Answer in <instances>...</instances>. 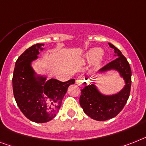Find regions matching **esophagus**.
I'll return each instance as SVG.
<instances>
[{"instance_id":"1","label":"esophagus","mask_w":146,"mask_h":146,"mask_svg":"<svg viewBox=\"0 0 146 146\" xmlns=\"http://www.w3.org/2000/svg\"><path fill=\"white\" fill-rule=\"evenodd\" d=\"M76 83H77L78 86H83V85H85L86 84L85 79L84 78H82V77H79L78 78H77Z\"/></svg>"}]
</instances>
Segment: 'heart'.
<instances>
[{
  "instance_id": "1",
  "label": "heart",
  "mask_w": 146,
  "mask_h": 146,
  "mask_svg": "<svg viewBox=\"0 0 146 146\" xmlns=\"http://www.w3.org/2000/svg\"><path fill=\"white\" fill-rule=\"evenodd\" d=\"M102 54V50L101 48H94L90 49L84 55L82 58V62L84 63H90L96 60V66H98L102 62V56H101Z\"/></svg>"
}]
</instances>
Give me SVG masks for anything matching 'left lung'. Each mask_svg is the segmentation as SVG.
<instances>
[{"label":"left lung","mask_w":146,"mask_h":146,"mask_svg":"<svg viewBox=\"0 0 146 146\" xmlns=\"http://www.w3.org/2000/svg\"><path fill=\"white\" fill-rule=\"evenodd\" d=\"M109 45L114 49L115 56L117 57L104 66L99 72L117 71L125 80V85L120 92L111 96L102 94L93 84L86 86L81 90L80 106L86 115L97 121H106L116 116L127 103L131 92V70L129 63L117 48L110 43Z\"/></svg>","instance_id":"left-lung-1"}]
</instances>
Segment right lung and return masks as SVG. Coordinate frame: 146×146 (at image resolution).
<instances>
[{"label":"right lung","mask_w":146,"mask_h":146,"mask_svg":"<svg viewBox=\"0 0 146 146\" xmlns=\"http://www.w3.org/2000/svg\"><path fill=\"white\" fill-rule=\"evenodd\" d=\"M44 44H36L25 50L15 62L13 77V90L17 105L31 121L44 123L54 119L58 113L62 100L74 79L61 82L36 75L31 66L38 58Z\"/></svg>","instance_id":"right-lung-1"}]
</instances>
